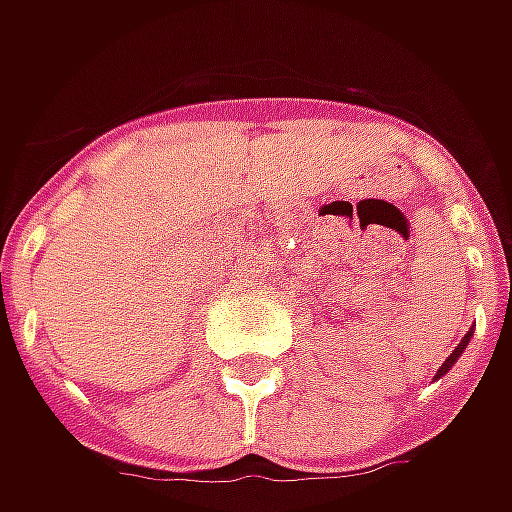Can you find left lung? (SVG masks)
<instances>
[{"instance_id": "left-lung-1", "label": "left lung", "mask_w": 512, "mask_h": 512, "mask_svg": "<svg viewBox=\"0 0 512 512\" xmlns=\"http://www.w3.org/2000/svg\"><path fill=\"white\" fill-rule=\"evenodd\" d=\"M470 336H473V330H467V333H464V339H462V342H459V347H456V350H453V353H450V356L444 359V364H442V367H439V373H436V379H442L444 373H447V370H450V367L456 364V359L462 356L464 347H467V342H470Z\"/></svg>"}]
</instances>
